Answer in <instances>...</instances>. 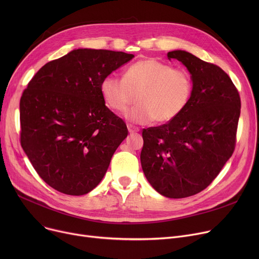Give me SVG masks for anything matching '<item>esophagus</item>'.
Wrapping results in <instances>:
<instances>
[{"mask_svg":"<svg viewBox=\"0 0 259 259\" xmlns=\"http://www.w3.org/2000/svg\"><path fill=\"white\" fill-rule=\"evenodd\" d=\"M127 127H128V131H129L130 133H135V132H139V131H140L139 127L133 126V125H131V124H129Z\"/></svg>","mask_w":259,"mask_h":259,"instance_id":"obj_1","label":"esophagus"}]
</instances>
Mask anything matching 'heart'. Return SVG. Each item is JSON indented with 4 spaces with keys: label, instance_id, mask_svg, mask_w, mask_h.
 I'll return each instance as SVG.
<instances>
[{
    "label": "heart",
    "instance_id": "obj_1",
    "mask_svg": "<svg viewBox=\"0 0 259 259\" xmlns=\"http://www.w3.org/2000/svg\"><path fill=\"white\" fill-rule=\"evenodd\" d=\"M101 94L106 105L122 112L138 94V105L126 111L130 121L140 125L166 124L178 117L188 106L193 91L190 73L154 58L130 65L124 77L109 74L103 78Z\"/></svg>",
    "mask_w": 259,
    "mask_h": 259
}]
</instances>
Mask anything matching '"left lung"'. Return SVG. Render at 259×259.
Wrapping results in <instances>:
<instances>
[{"label": "left lung", "instance_id": "8db88e82", "mask_svg": "<svg viewBox=\"0 0 259 259\" xmlns=\"http://www.w3.org/2000/svg\"><path fill=\"white\" fill-rule=\"evenodd\" d=\"M191 73L193 91L175 119L143 130L141 152L146 179L169 198H184L206 189L232 156L240 97L230 76L217 65L184 50L168 52Z\"/></svg>", "mask_w": 259, "mask_h": 259}]
</instances>
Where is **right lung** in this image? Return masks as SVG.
<instances>
[{
	"label": "right lung",
	"instance_id": "obj_1",
	"mask_svg": "<svg viewBox=\"0 0 259 259\" xmlns=\"http://www.w3.org/2000/svg\"><path fill=\"white\" fill-rule=\"evenodd\" d=\"M134 58L104 49H75L34 74L20 101L21 146L47 185L84 195L103 180L128 135L125 121L102 98L104 77Z\"/></svg>",
	"mask_w": 259,
	"mask_h": 259
}]
</instances>
